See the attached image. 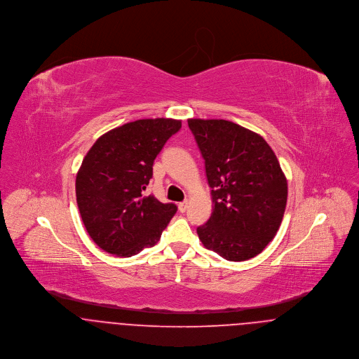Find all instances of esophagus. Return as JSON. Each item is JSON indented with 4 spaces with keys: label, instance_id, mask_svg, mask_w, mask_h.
<instances>
[{
    "label": "esophagus",
    "instance_id": "obj_1",
    "mask_svg": "<svg viewBox=\"0 0 359 359\" xmlns=\"http://www.w3.org/2000/svg\"><path fill=\"white\" fill-rule=\"evenodd\" d=\"M187 208H188V202H187V201H185V202L178 203V210H180L181 212H185V211H187Z\"/></svg>",
    "mask_w": 359,
    "mask_h": 359
}]
</instances>
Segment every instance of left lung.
Masks as SVG:
<instances>
[{
    "label": "left lung",
    "mask_w": 359,
    "mask_h": 359,
    "mask_svg": "<svg viewBox=\"0 0 359 359\" xmlns=\"http://www.w3.org/2000/svg\"><path fill=\"white\" fill-rule=\"evenodd\" d=\"M188 126L205 158L212 202L199 239L228 261L256 257L276 235L287 202L276 156L261 135L232 121L189 118Z\"/></svg>",
    "instance_id": "1"
}]
</instances>
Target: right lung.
<instances>
[{
	"label": "right lung",
	"mask_w": 359,
	"mask_h": 359,
	"mask_svg": "<svg viewBox=\"0 0 359 359\" xmlns=\"http://www.w3.org/2000/svg\"><path fill=\"white\" fill-rule=\"evenodd\" d=\"M181 120L142 118L113 128L86 154L76 177V196L91 239L110 255L131 257L154 246L177 211L144 191L154 161Z\"/></svg>",
	"instance_id": "1"
}]
</instances>
